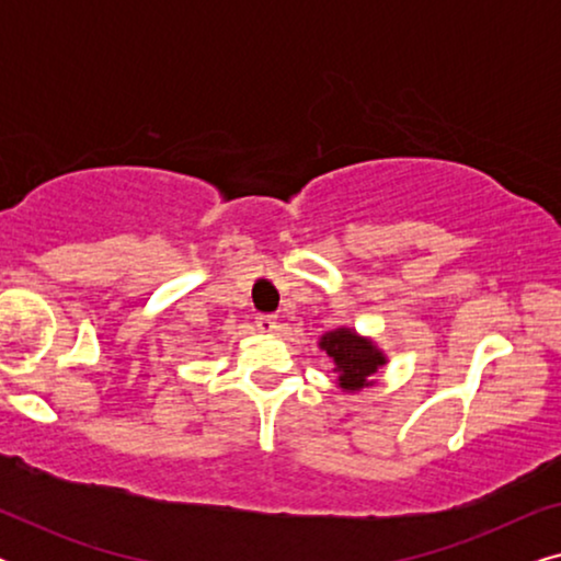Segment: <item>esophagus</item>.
<instances>
[{
	"label": "esophagus",
	"mask_w": 561,
	"mask_h": 561,
	"mask_svg": "<svg viewBox=\"0 0 561 561\" xmlns=\"http://www.w3.org/2000/svg\"><path fill=\"white\" fill-rule=\"evenodd\" d=\"M255 327L260 329V332L273 334L275 329H278V317H273V313H257V317H255Z\"/></svg>",
	"instance_id": "obj_1"
}]
</instances>
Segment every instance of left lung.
<instances>
[{"label": "left lung", "mask_w": 561, "mask_h": 561, "mask_svg": "<svg viewBox=\"0 0 561 561\" xmlns=\"http://www.w3.org/2000/svg\"><path fill=\"white\" fill-rule=\"evenodd\" d=\"M319 347L334 359V370L340 373V388L359 390L367 386V378L386 365L382 352L370 340H363L352 329H334L321 336Z\"/></svg>", "instance_id": "left-lung-1"}]
</instances>
